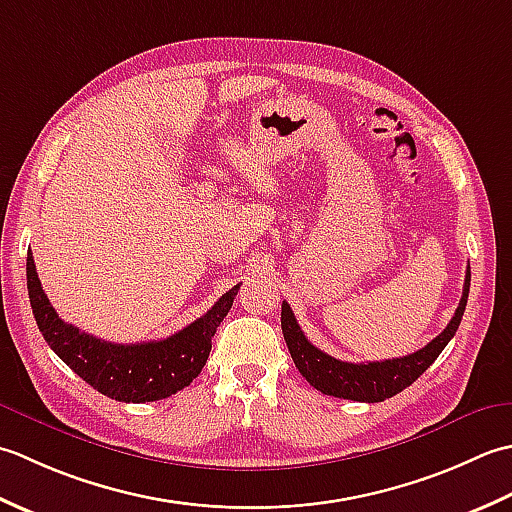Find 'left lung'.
Returning a JSON list of instances; mask_svg holds the SVG:
<instances>
[{"instance_id": "left-lung-1", "label": "left lung", "mask_w": 512, "mask_h": 512, "mask_svg": "<svg viewBox=\"0 0 512 512\" xmlns=\"http://www.w3.org/2000/svg\"><path fill=\"white\" fill-rule=\"evenodd\" d=\"M468 287H471V267L466 269L460 307L455 309V316L448 322L446 329L440 336L426 344L424 349L404 358L367 364H353L331 358L329 353L320 351L305 338V333L300 331L294 311H291L287 302H283V311H280V325H283V336L291 358H294L296 369L302 373V378H305L311 387L318 389L320 393L333 395V398L342 400L384 402L387 398H393L395 393L411 387V384L437 360L446 344L451 342L464 316Z\"/></svg>"}]
</instances>
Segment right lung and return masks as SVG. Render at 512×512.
<instances>
[{
  "instance_id": "1",
  "label": "right lung",
  "mask_w": 512,
  "mask_h": 512,
  "mask_svg": "<svg viewBox=\"0 0 512 512\" xmlns=\"http://www.w3.org/2000/svg\"><path fill=\"white\" fill-rule=\"evenodd\" d=\"M28 298L41 336L50 349L86 380L92 389L119 402H154L170 398L172 393L185 389L201 369L212 351V338L241 285L216 300L205 316L194 320L179 333L163 340L117 344L90 336L75 325L57 316L48 296L41 289L33 254L26 258Z\"/></svg>"
}]
</instances>
